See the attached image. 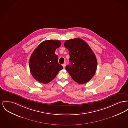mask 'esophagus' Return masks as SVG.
Masks as SVG:
<instances>
[{
    "instance_id": "esophagus-1",
    "label": "esophagus",
    "mask_w": 128,
    "mask_h": 128,
    "mask_svg": "<svg viewBox=\"0 0 128 128\" xmlns=\"http://www.w3.org/2000/svg\"><path fill=\"white\" fill-rule=\"evenodd\" d=\"M66 63H64L63 64H62V66H63V67L64 68L66 67Z\"/></svg>"
}]
</instances>
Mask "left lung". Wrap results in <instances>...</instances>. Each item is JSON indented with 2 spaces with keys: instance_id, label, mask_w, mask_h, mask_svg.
<instances>
[{
  "instance_id": "left-lung-1",
  "label": "left lung",
  "mask_w": 128,
  "mask_h": 128,
  "mask_svg": "<svg viewBox=\"0 0 128 128\" xmlns=\"http://www.w3.org/2000/svg\"><path fill=\"white\" fill-rule=\"evenodd\" d=\"M65 47L68 50L70 64L66 69L72 79L80 84L88 82L95 74L97 61L88 44L81 38L66 40Z\"/></svg>"
}]
</instances>
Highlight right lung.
I'll use <instances>...</instances> for the list:
<instances>
[{
	"mask_svg": "<svg viewBox=\"0 0 128 128\" xmlns=\"http://www.w3.org/2000/svg\"><path fill=\"white\" fill-rule=\"evenodd\" d=\"M60 45V40H46L38 45L31 54L29 62L30 72L39 82L49 83L63 68L54 53Z\"/></svg>",
	"mask_w": 128,
	"mask_h": 128,
	"instance_id": "obj_1",
	"label": "right lung"
}]
</instances>
